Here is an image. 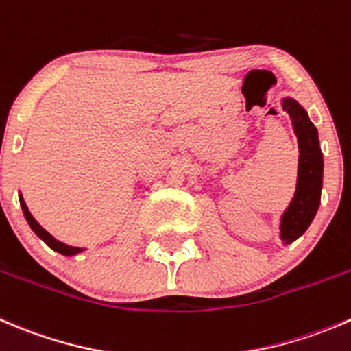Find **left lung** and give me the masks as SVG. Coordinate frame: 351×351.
Segmentation results:
<instances>
[{
    "mask_svg": "<svg viewBox=\"0 0 351 351\" xmlns=\"http://www.w3.org/2000/svg\"><path fill=\"white\" fill-rule=\"evenodd\" d=\"M281 108L290 114L300 152L295 193L280 217V240L283 245H290L308 230L321 206L324 159L319 132L305 108L290 96L281 97Z\"/></svg>",
    "mask_w": 351,
    "mask_h": 351,
    "instance_id": "left-lung-1",
    "label": "left lung"
}]
</instances>
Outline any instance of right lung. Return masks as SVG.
<instances>
[{"label": "right lung", "mask_w": 351, "mask_h": 351, "mask_svg": "<svg viewBox=\"0 0 351 351\" xmlns=\"http://www.w3.org/2000/svg\"><path fill=\"white\" fill-rule=\"evenodd\" d=\"M19 200H20V207H22V210H23V216H25V219H27V223H29V226L32 228L34 233H36L37 237H39L40 240H43L44 243L47 245V247L53 248V250L58 252V254L66 255V257H71V255H77V254H80V252L85 250V248L71 247V245H66V243H63V241L56 240V238H54L53 234L47 233V231L44 230V228L40 226V224L37 223L36 219H34V216H32V214H30L29 207H27L25 200H23L22 193H20V192H19Z\"/></svg>", "instance_id": "add662e5"}]
</instances>
